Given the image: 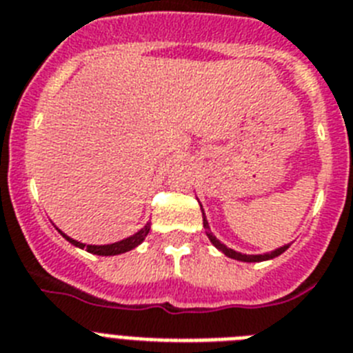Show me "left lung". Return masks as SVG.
<instances>
[{
	"mask_svg": "<svg viewBox=\"0 0 353 353\" xmlns=\"http://www.w3.org/2000/svg\"><path fill=\"white\" fill-rule=\"evenodd\" d=\"M203 212V228H205L206 236H208V239H210V243L214 246H216L217 250L223 252L226 257H230V259H236V261H243V263H261V261H268V259H274V257L281 256L283 252L288 250V246L290 245H285V246H279V248H276V250L268 252V254H257V256H254V254H241V252H236L232 250V248H228L226 245H223L219 239H217L214 234L210 232V225H208V221H206V216H205V210L201 208Z\"/></svg>",
	"mask_w": 353,
	"mask_h": 353,
	"instance_id": "1",
	"label": "left lung"
}]
</instances>
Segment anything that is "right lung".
Here are the masks:
<instances>
[{
	"mask_svg": "<svg viewBox=\"0 0 353 353\" xmlns=\"http://www.w3.org/2000/svg\"><path fill=\"white\" fill-rule=\"evenodd\" d=\"M56 230L59 232L70 245L77 246V248H87V252H90V254H96V256H119V254H125V252L128 250H134L136 246H139L145 241V237H147L148 232H150V223H147V225L143 226L141 230H137L134 236H128L125 237V239H121V241L110 243V245H85V243L76 241L72 237H68L67 234H63L59 228H56Z\"/></svg>",
	"mask_w": 353,
	"mask_h": 353,
	"instance_id": "1",
	"label": "right lung"
}]
</instances>
